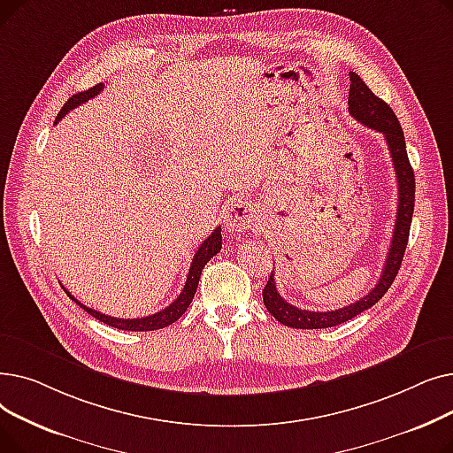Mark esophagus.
Segmentation results:
<instances>
[{"label": "esophagus", "instance_id": "esophagus-1", "mask_svg": "<svg viewBox=\"0 0 453 453\" xmlns=\"http://www.w3.org/2000/svg\"><path fill=\"white\" fill-rule=\"evenodd\" d=\"M257 222V211L250 202L244 200H233L227 203L224 211V226L229 231L242 233L253 227Z\"/></svg>", "mask_w": 453, "mask_h": 453}]
</instances>
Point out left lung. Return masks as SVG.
I'll list each match as a JSON object with an SVG mask.
<instances>
[{
    "label": "left lung",
    "mask_w": 453,
    "mask_h": 453,
    "mask_svg": "<svg viewBox=\"0 0 453 453\" xmlns=\"http://www.w3.org/2000/svg\"><path fill=\"white\" fill-rule=\"evenodd\" d=\"M350 88H349V111L350 115L360 121L362 125L384 134L388 149L393 159L395 174L398 181V209H396V222L393 231V241L389 246V253L386 258V265L380 275L376 287L360 301H356L345 308H338L332 312H314V311H301V308L284 301L280 294L277 292L273 272L270 273V279L263 290V299L266 311L282 325L292 328H326L336 326L340 323H345L358 314L365 312L374 303L384 297V294L389 290L393 284L403 251H406L408 239H410V227H411V217L415 209V174L410 165L408 150H406V139H403L402 127L395 111L389 108L388 103H384L380 97L369 89V86L350 71Z\"/></svg>",
    "instance_id": "obj_1"
}]
</instances>
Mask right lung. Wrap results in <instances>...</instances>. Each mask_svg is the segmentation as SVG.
<instances>
[{
  "label": "right lung",
  "instance_id": "1",
  "mask_svg": "<svg viewBox=\"0 0 453 453\" xmlns=\"http://www.w3.org/2000/svg\"><path fill=\"white\" fill-rule=\"evenodd\" d=\"M103 88H104L103 84H97V86H93V88H89V89H86V91L75 93L73 97H71V99L62 106V110L58 111L57 121H60V119H62L69 110H73V108L81 106L82 103L93 99L95 95L101 93ZM220 231H222V227H217V229H214V231L207 236V239L200 244L198 251H196L195 257H193V263H190L188 275H187V280H185V287H183L181 294H180L169 306L163 308V311H159V312H156V314H152V316L135 318V319L111 318V316H106V314H101V312H97V311H93V308H88L86 304L79 303L64 287H62V288H64V292L67 294L69 299H73L81 308H84V311H86L89 316L97 318V319L103 321L104 325L115 326V328H119V330H134V332H147V330L165 328V326L173 325L174 321H178V319L185 314V311L188 308L190 301H193V297H195V294H196V288H198V280H200V275H202L203 266L209 263V260H211L214 255H217V253L222 250V233H220Z\"/></svg>",
  "mask_w": 453,
  "mask_h": 453
}]
</instances>
